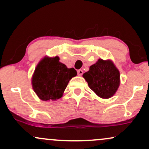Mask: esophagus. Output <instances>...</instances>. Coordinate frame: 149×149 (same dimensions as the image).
Masks as SVG:
<instances>
[{"label":"esophagus","mask_w":149,"mask_h":149,"mask_svg":"<svg viewBox=\"0 0 149 149\" xmlns=\"http://www.w3.org/2000/svg\"><path fill=\"white\" fill-rule=\"evenodd\" d=\"M77 73H78V76H82V75H83V70H82V69H79V70H78V71H77Z\"/></svg>","instance_id":"1"}]
</instances>
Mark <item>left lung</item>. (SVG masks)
Here are the masks:
<instances>
[{
	"label": "left lung",
	"instance_id": "left-lung-1",
	"mask_svg": "<svg viewBox=\"0 0 149 149\" xmlns=\"http://www.w3.org/2000/svg\"><path fill=\"white\" fill-rule=\"evenodd\" d=\"M83 77L90 88L102 99L113 96L120 83L119 70L110 59H99L90 66L88 71L83 73Z\"/></svg>",
	"mask_w": 149,
	"mask_h": 149
}]
</instances>
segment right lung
I'll list each match as a JSON object with an SVG mask.
<instances>
[{"label":"right lung","instance_id":"obj_1","mask_svg":"<svg viewBox=\"0 0 149 149\" xmlns=\"http://www.w3.org/2000/svg\"><path fill=\"white\" fill-rule=\"evenodd\" d=\"M76 75V70L67 68L59 61L58 56H45L36 67L31 78L32 88L42 101H56L63 96L69 80Z\"/></svg>","mask_w":149,"mask_h":149}]
</instances>
